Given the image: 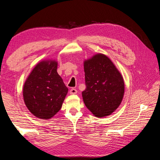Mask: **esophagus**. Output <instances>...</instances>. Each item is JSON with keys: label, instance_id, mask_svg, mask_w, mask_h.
<instances>
[{"label": "esophagus", "instance_id": "obj_1", "mask_svg": "<svg viewBox=\"0 0 160 160\" xmlns=\"http://www.w3.org/2000/svg\"><path fill=\"white\" fill-rule=\"evenodd\" d=\"M70 94L71 95H74V94H76L77 93V91L76 89H74V88H72L70 89V91H69Z\"/></svg>", "mask_w": 160, "mask_h": 160}]
</instances>
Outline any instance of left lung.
<instances>
[{
    "mask_svg": "<svg viewBox=\"0 0 160 160\" xmlns=\"http://www.w3.org/2000/svg\"><path fill=\"white\" fill-rule=\"evenodd\" d=\"M86 89L82 92L84 103L98 118L112 113L124 95L123 77L109 58L97 54L84 62Z\"/></svg>",
    "mask_w": 160,
    "mask_h": 160,
    "instance_id": "1",
    "label": "left lung"
}]
</instances>
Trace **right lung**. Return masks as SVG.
<instances>
[{"label":"right lung","instance_id":"1","mask_svg":"<svg viewBox=\"0 0 160 160\" xmlns=\"http://www.w3.org/2000/svg\"><path fill=\"white\" fill-rule=\"evenodd\" d=\"M57 62L43 61L38 63L23 87L25 105L34 115L50 119L59 111L68 88L57 73Z\"/></svg>","mask_w":160,"mask_h":160}]
</instances>
